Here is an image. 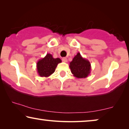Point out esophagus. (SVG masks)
<instances>
[{
    "label": "esophagus",
    "mask_w": 129,
    "mask_h": 129,
    "mask_svg": "<svg viewBox=\"0 0 129 129\" xmlns=\"http://www.w3.org/2000/svg\"><path fill=\"white\" fill-rule=\"evenodd\" d=\"M62 60L63 62H67V61H68V60H67V58H65V57L62 58Z\"/></svg>",
    "instance_id": "1"
}]
</instances>
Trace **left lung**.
Masks as SVG:
<instances>
[{
	"instance_id": "1",
	"label": "left lung",
	"mask_w": 129,
	"mask_h": 129,
	"mask_svg": "<svg viewBox=\"0 0 129 129\" xmlns=\"http://www.w3.org/2000/svg\"><path fill=\"white\" fill-rule=\"evenodd\" d=\"M70 68L72 74L77 78H85L88 77L91 71L90 62L83 58L79 52H78L70 62Z\"/></svg>"
}]
</instances>
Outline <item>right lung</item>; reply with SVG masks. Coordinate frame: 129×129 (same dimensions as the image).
<instances>
[{
	"mask_svg": "<svg viewBox=\"0 0 129 129\" xmlns=\"http://www.w3.org/2000/svg\"><path fill=\"white\" fill-rule=\"evenodd\" d=\"M62 62L59 58H54L51 54H47L37 62V71L41 77H48L55 72L57 65Z\"/></svg>",
	"mask_w": 129,
	"mask_h": 129,
	"instance_id": "right-lung-1",
	"label": "right lung"
}]
</instances>
